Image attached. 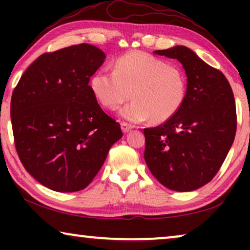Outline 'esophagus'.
<instances>
[{
    "instance_id": "1",
    "label": "esophagus",
    "mask_w": 250,
    "mask_h": 250,
    "mask_svg": "<svg viewBox=\"0 0 250 250\" xmlns=\"http://www.w3.org/2000/svg\"><path fill=\"white\" fill-rule=\"evenodd\" d=\"M121 127H122V131L124 132V133H127V132H129L131 131V129L133 128V126L132 125H129V124H127V123H124L123 122L122 124H121Z\"/></svg>"
}]
</instances>
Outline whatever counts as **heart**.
<instances>
[{
    "label": "heart",
    "mask_w": 250,
    "mask_h": 250,
    "mask_svg": "<svg viewBox=\"0 0 250 250\" xmlns=\"http://www.w3.org/2000/svg\"><path fill=\"white\" fill-rule=\"evenodd\" d=\"M91 90L104 108L116 110L131 97V104L119 111L132 123H163L182 107L187 95L183 71L143 51H131L117 58L114 71H97Z\"/></svg>",
    "instance_id": "b5f03b06"
}]
</instances>
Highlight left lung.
Returning a JSON list of instances; mask_svg holds the SVG:
<instances>
[{
    "label": "left lung",
    "mask_w": 250,
    "mask_h": 250,
    "mask_svg": "<svg viewBox=\"0 0 250 250\" xmlns=\"http://www.w3.org/2000/svg\"><path fill=\"white\" fill-rule=\"evenodd\" d=\"M182 63L187 95L180 110L157 127L145 128V160L164 187L188 192L210 182L227 158L237 131L232 88L220 70L189 47L153 52Z\"/></svg>",
    "instance_id": "obj_1"
}]
</instances>
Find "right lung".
<instances>
[{
    "instance_id": "add662e5",
    "label": "right lung",
    "mask_w": 250,
    "mask_h": 250,
    "mask_svg": "<svg viewBox=\"0 0 250 250\" xmlns=\"http://www.w3.org/2000/svg\"><path fill=\"white\" fill-rule=\"evenodd\" d=\"M104 59V51L86 43L44 53L12 93L10 115L20 162L53 191L85 189L123 136L88 85Z\"/></svg>"
}]
</instances>
